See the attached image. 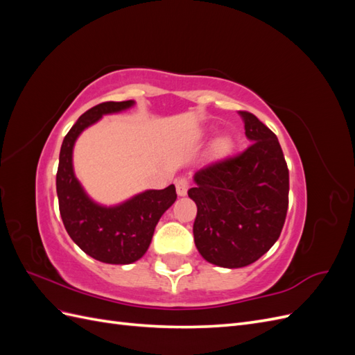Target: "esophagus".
Here are the masks:
<instances>
[{
    "label": "esophagus",
    "mask_w": 355,
    "mask_h": 355,
    "mask_svg": "<svg viewBox=\"0 0 355 355\" xmlns=\"http://www.w3.org/2000/svg\"><path fill=\"white\" fill-rule=\"evenodd\" d=\"M175 185H176L178 196H179V197H185L187 192H188V188H189L188 179H187V178H179V179H176Z\"/></svg>",
    "instance_id": "obj_1"
}]
</instances>
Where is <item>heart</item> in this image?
I'll use <instances>...</instances> for the list:
<instances>
[{"label":"heart","mask_w":355,"mask_h":355,"mask_svg":"<svg viewBox=\"0 0 355 355\" xmlns=\"http://www.w3.org/2000/svg\"><path fill=\"white\" fill-rule=\"evenodd\" d=\"M214 149H216V153L220 154V155H225L228 154L231 149H232V142L231 139L228 137H220L216 141V144H214Z\"/></svg>","instance_id":"obj_1"}]
</instances>
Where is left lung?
I'll return each instance as SVG.
<instances>
[{
  "instance_id": "left-lung-1",
  "label": "left lung",
  "mask_w": 355,
  "mask_h": 355,
  "mask_svg": "<svg viewBox=\"0 0 355 355\" xmlns=\"http://www.w3.org/2000/svg\"><path fill=\"white\" fill-rule=\"evenodd\" d=\"M239 114L252 145L198 170L188 191L197 204V249L222 268L247 266L270 250L288 206V170L277 136L253 114Z\"/></svg>"
}]
</instances>
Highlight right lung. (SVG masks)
<instances>
[{"mask_svg":"<svg viewBox=\"0 0 355 355\" xmlns=\"http://www.w3.org/2000/svg\"><path fill=\"white\" fill-rule=\"evenodd\" d=\"M135 101L103 102L85 111L63 139L56 175L60 216L72 241L103 263L127 265L141 259L159 218L176 201V188L148 189L116 206L92 200L75 178L72 151L78 136L106 114L132 108Z\"/></svg>","mask_w":355,"mask_h":355,"instance_id":"1","label":"right lung"}]
</instances>
